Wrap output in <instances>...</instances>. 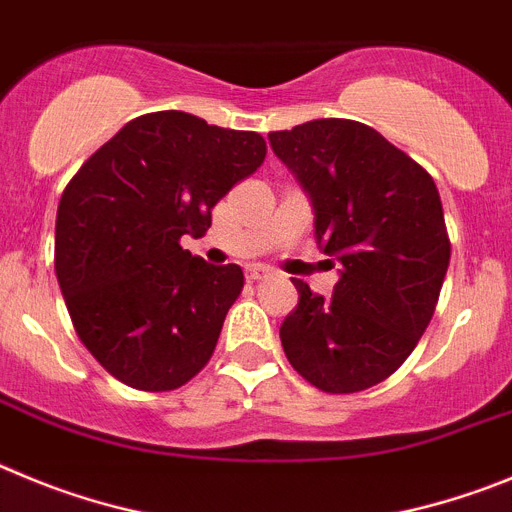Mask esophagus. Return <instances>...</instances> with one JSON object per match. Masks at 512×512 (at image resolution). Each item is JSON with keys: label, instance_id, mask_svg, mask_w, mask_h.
Returning a JSON list of instances; mask_svg holds the SVG:
<instances>
[{"label": "esophagus", "instance_id": "1", "mask_svg": "<svg viewBox=\"0 0 512 512\" xmlns=\"http://www.w3.org/2000/svg\"><path fill=\"white\" fill-rule=\"evenodd\" d=\"M267 275H270V270H267V267H262V265L247 267V280H252V283H255V280L267 278Z\"/></svg>", "mask_w": 512, "mask_h": 512}]
</instances>
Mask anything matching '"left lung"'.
<instances>
[{
  "label": "left lung",
  "instance_id": "left-lung-1",
  "mask_svg": "<svg viewBox=\"0 0 512 512\" xmlns=\"http://www.w3.org/2000/svg\"><path fill=\"white\" fill-rule=\"evenodd\" d=\"M303 183L316 239L342 265L334 296L298 288L280 342L293 370L331 395L388 380L416 349L451 257L439 188L428 170L354 119H313L270 132Z\"/></svg>",
  "mask_w": 512,
  "mask_h": 512
}]
</instances>
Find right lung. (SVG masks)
<instances>
[{
  "instance_id": "add662e5",
  "label": "right lung",
  "mask_w": 512,
  "mask_h": 512,
  "mask_svg": "<svg viewBox=\"0 0 512 512\" xmlns=\"http://www.w3.org/2000/svg\"><path fill=\"white\" fill-rule=\"evenodd\" d=\"M265 155L257 132L170 109L124 124L68 181L55 275L78 339L119 382L168 393L206 367L245 275L206 265L181 237H204Z\"/></svg>"
}]
</instances>
